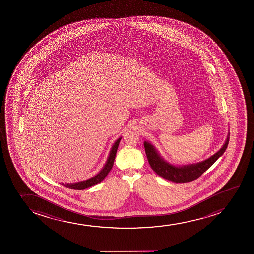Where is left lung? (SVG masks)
Segmentation results:
<instances>
[{"label": "left lung", "instance_id": "obj_1", "mask_svg": "<svg viewBox=\"0 0 254 254\" xmlns=\"http://www.w3.org/2000/svg\"><path fill=\"white\" fill-rule=\"evenodd\" d=\"M230 140V132L225 144L220 150L216 152L215 154L207 158L206 160L201 161L199 163L187 164V165H174L169 163L161 156L157 148L150 141H144V147L146 151V157L148 159L149 164L152 167L157 175L168 181H173L175 183H186L194 181L199 178L203 173L209 169L210 167L215 163L218 158L224 154L227 148Z\"/></svg>", "mask_w": 254, "mask_h": 254}]
</instances>
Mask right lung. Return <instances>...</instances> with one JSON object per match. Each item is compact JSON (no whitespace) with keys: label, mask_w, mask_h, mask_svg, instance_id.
Segmentation results:
<instances>
[{"label":"right lung","mask_w":254,"mask_h":254,"mask_svg":"<svg viewBox=\"0 0 254 254\" xmlns=\"http://www.w3.org/2000/svg\"><path fill=\"white\" fill-rule=\"evenodd\" d=\"M121 138L122 137L117 139L116 141L114 143V145H113L111 150H110V152L108 154V158L107 159L105 165L100 170L98 174H96V175H94L93 177L87 179L85 181H78V182H74V183H65V184L64 183H62V185H64L66 187H68V188H71V189L83 190L88 188V187H92L94 185L98 184L101 181H103L113 168L115 156H116L117 150L119 147V144H120Z\"/></svg>","instance_id":"1"}]
</instances>
